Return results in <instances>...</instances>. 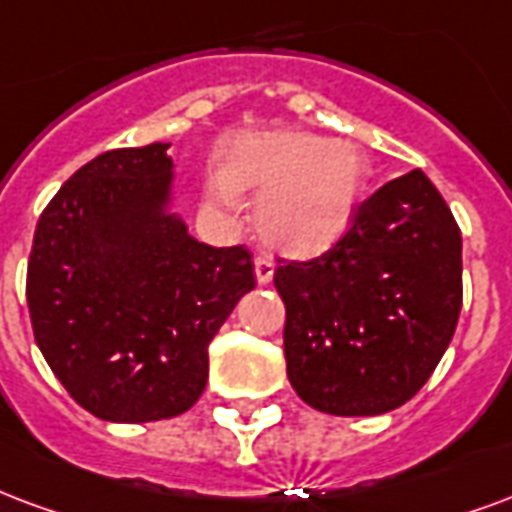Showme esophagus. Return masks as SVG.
<instances>
[{"label":"esophagus","instance_id":"obj_1","mask_svg":"<svg viewBox=\"0 0 512 512\" xmlns=\"http://www.w3.org/2000/svg\"><path fill=\"white\" fill-rule=\"evenodd\" d=\"M255 279L257 285H268L271 279H274V260L266 255H257L255 257Z\"/></svg>","mask_w":512,"mask_h":512}]
</instances>
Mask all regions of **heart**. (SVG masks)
I'll list each match as a JSON object with an SVG mask.
<instances>
[{
    "label": "heart",
    "instance_id": "obj_1",
    "mask_svg": "<svg viewBox=\"0 0 512 512\" xmlns=\"http://www.w3.org/2000/svg\"><path fill=\"white\" fill-rule=\"evenodd\" d=\"M374 165L358 143L309 135H244L222 154L206 195L233 208L241 192H255V233L290 257H314L336 246L355 225Z\"/></svg>",
    "mask_w": 512,
    "mask_h": 512
}]
</instances>
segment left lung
<instances>
[{"label": "left lung", "mask_w": 512, "mask_h": 512, "mask_svg": "<svg viewBox=\"0 0 512 512\" xmlns=\"http://www.w3.org/2000/svg\"><path fill=\"white\" fill-rule=\"evenodd\" d=\"M295 393L328 415L410 401L448 350L461 312V230L423 170L385 184L347 236L274 274Z\"/></svg>", "instance_id": "1"}]
</instances>
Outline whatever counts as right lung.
<instances>
[{"label": "right lung", "mask_w": 512, "mask_h": 512, "mask_svg": "<svg viewBox=\"0 0 512 512\" xmlns=\"http://www.w3.org/2000/svg\"><path fill=\"white\" fill-rule=\"evenodd\" d=\"M168 149L94 157L34 230V342L83 410L111 423L187 412L208 382V344L255 287L244 246L200 244L173 211Z\"/></svg>", "instance_id": "add662e5"}]
</instances>
